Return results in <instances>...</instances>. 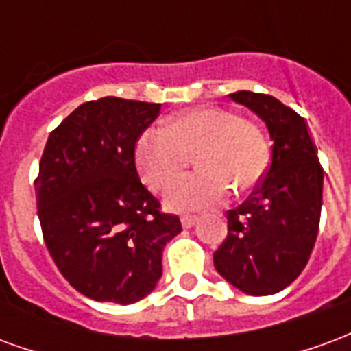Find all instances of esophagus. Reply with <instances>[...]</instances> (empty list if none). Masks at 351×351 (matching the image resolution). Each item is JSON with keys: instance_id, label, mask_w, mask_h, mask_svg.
<instances>
[{"instance_id": "obj_1", "label": "esophagus", "mask_w": 351, "mask_h": 351, "mask_svg": "<svg viewBox=\"0 0 351 351\" xmlns=\"http://www.w3.org/2000/svg\"><path fill=\"white\" fill-rule=\"evenodd\" d=\"M199 218L197 216H190V214H186V216H182V228H191V226H195V221H197Z\"/></svg>"}]
</instances>
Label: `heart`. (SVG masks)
I'll use <instances>...</instances> for the list:
<instances>
[{"instance_id":"heart-1","label":"heart","mask_w":351,"mask_h":351,"mask_svg":"<svg viewBox=\"0 0 351 351\" xmlns=\"http://www.w3.org/2000/svg\"><path fill=\"white\" fill-rule=\"evenodd\" d=\"M195 152L199 173L167 191L165 201L175 210L218 205L228 190L243 195L261 182L271 161L263 131L223 108H190L171 116L167 125L146 128L135 145V161L152 190H165Z\"/></svg>"}]
</instances>
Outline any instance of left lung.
<instances>
[{"label": "left lung", "mask_w": 351, "mask_h": 351, "mask_svg": "<svg viewBox=\"0 0 351 351\" xmlns=\"http://www.w3.org/2000/svg\"><path fill=\"white\" fill-rule=\"evenodd\" d=\"M229 97L267 123L272 154L250 197L228 210V237L214 252V267L243 293H278L301 274L316 244L324 167L304 118L293 108L248 90Z\"/></svg>", "instance_id": "obj_1"}]
</instances>
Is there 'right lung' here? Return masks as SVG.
Instances as JSON below:
<instances>
[{"label":"right lung","instance_id":"obj_1","mask_svg":"<svg viewBox=\"0 0 351 351\" xmlns=\"http://www.w3.org/2000/svg\"><path fill=\"white\" fill-rule=\"evenodd\" d=\"M160 103L101 97L52 131L35 178L43 239L58 271L93 301L131 304L161 278L165 244L182 231L135 167L138 135Z\"/></svg>","mask_w":351,"mask_h":351}]
</instances>
